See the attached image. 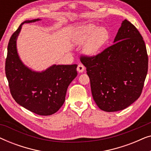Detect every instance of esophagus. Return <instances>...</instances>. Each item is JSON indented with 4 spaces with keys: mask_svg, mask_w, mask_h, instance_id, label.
Masks as SVG:
<instances>
[{
    "mask_svg": "<svg viewBox=\"0 0 151 151\" xmlns=\"http://www.w3.org/2000/svg\"><path fill=\"white\" fill-rule=\"evenodd\" d=\"M84 69H85V67H84L83 65H81V64H79L77 67V71L79 72V73H82L84 71Z\"/></svg>",
    "mask_w": 151,
    "mask_h": 151,
    "instance_id": "esophagus-1",
    "label": "esophagus"
}]
</instances>
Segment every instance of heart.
I'll return each instance as SVG.
<instances>
[{
    "instance_id": "obj_1",
    "label": "heart",
    "mask_w": 151,
    "mask_h": 151,
    "mask_svg": "<svg viewBox=\"0 0 151 151\" xmlns=\"http://www.w3.org/2000/svg\"><path fill=\"white\" fill-rule=\"evenodd\" d=\"M110 32L104 27L88 24L79 27L74 32L71 41L73 45H84V51L88 56L100 53L110 39Z\"/></svg>"
}]
</instances>
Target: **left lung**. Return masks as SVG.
Returning a JSON list of instances; mask_svg holds the SVG:
<instances>
[{
  "label": "left lung",
  "mask_w": 151,
  "mask_h": 151,
  "mask_svg": "<svg viewBox=\"0 0 151 151\" xmlns=\"http://www.w3.org/2000/svg\"><path fill=\"white\" fill-rule=\"evenodd\" d=\"M113 43L96 56L80 58L93 98L106 112L123 110L137 100L148 71L145 43L133 24L124 20Z\"/></svg>",
  "instance_id": "obj_1"
}]
</instances>
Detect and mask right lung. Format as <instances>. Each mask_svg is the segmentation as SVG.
I'll list each match as a JSON object with an SVG mask.
<instances>
[{"mask_svg": "<svg viewBox=\"0 0 151 151\" xmlns=\"http://www.w3.org/2000/svg\"><path fill=\"white\" fill-rule=\"evenodd\" d=\"M41 20H25L12 34L8 43L6 77L13 98L20 106L40 115L56 113L65 100L70 83L78 75L77 65H53L42 71H33L18 55L16 41L22 24Z\"/></svg>", "mask_w": 151, "mask_h": 151, "instance_id": "right-lung-1", "label": "right lung"}]
</instances>
